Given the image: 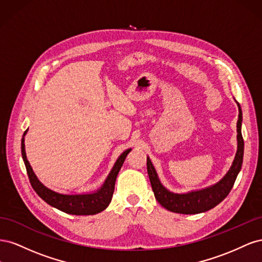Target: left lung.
Segmentation results:
<instances>
[{"mask_svg": "<svg viewBox=\"0 0 262 262\" xmlns=\"http://www.w3.org/2000/svg\"><path fill=\"white\" fill-rule=\"evenodd\" d=\"M237 102V101H236ZM238 120H237V150L231 168L216 184L200 190H192L186 193H175L166 189L158 178L154 166L147 156V173L157 202L170 212L180 214H198L209 211L223 201L231 191L237 175L242 169L244 157V140L242 136L243 113L238 102Z\"/></svg>", "mask_w": 262, "mask_h": 262, "instance_id": "left-lung-1", "label": "left lung"}]
</instances>
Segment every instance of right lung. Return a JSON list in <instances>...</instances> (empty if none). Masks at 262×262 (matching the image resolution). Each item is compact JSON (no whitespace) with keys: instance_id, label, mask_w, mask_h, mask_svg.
<instances>
[{"instance_id":"right-lung-1","label":"right lung","mask_w":262,"mask_h":262,"mask_svg":"<svg viewBox=\"0 0 262 262\" xmlns=\"http://www.w3.org/2000/svg\"><path fill=\"white\" fill-rule=\"evenodd\" d=\"M27 130L24 132L21 139V156L23 161L25 163L27 175L31 187L34 188L37 194L41 199L48 203L51 207L58 209L62 212H66L73 215H94L101 211H104L109 203L112 202V198L115 190L116 179L119 173V170L121 169L123 162L126 155L129 154L132 148L125 149L124 152L118 157L113 169L110 170L109 175L102 186L94 192H85V193H75V194H66L60 193L51 190L50 188L46 187L42 182L38 179L35 175V172L31 168V166L27 160L26 150H25V136Z\"/></svg>"}]
</instances>
